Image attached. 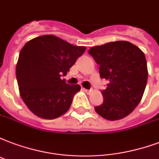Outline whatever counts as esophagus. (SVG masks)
Listing matches in <instances>:
<instances>
[{
    "label": "esophagus",
    "instance_id": "1",
    "mask_svg": "<svg viewBox=\"0 0 159 159\" xmlns=\"http://www.w3.org/2000/svg\"><path fill=\"white\" fill-rule=\"evenodd\" d=\"M83 90H84V92L85 93H87V94H89V93L90 92H92V89H84V88H83Z\"/></svg>",
    "mask_w": 159,
    "mask_h": 159
}]
</instances>
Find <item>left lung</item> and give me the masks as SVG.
Instances as JSON below:
<instances>
[{
	"mask_svg": "<svg viewBox=\"0 0 159 159\" xmlns=\"http://www.w3.org/2000/svg\"><path fill=\"white\" fill-rule=\"evenodd\" d=\"M100 65L101 79L109 81L103 103L95 111L109 120H120L132 112L142 100L148 81L145 55L134 44L126 41L111 42L90 48L88 52Z\"/></svg>",
	"mask_w": 159,
	"mask_h": 159,
	"instance_id": "1",
	"label": "left lung"
}]
</instances>
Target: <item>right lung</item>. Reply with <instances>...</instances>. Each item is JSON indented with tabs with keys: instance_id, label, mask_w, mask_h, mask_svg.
<instances>
[{
	"instance_id": "1",
	"label": "right lung",
	"mask_w": 159,
	"mask_h": 159,
	"mask_svg": "<svg viewBox=\"0 0 159 159\" xmlns=\"http://www.w3.org/2000/svg\"><path fill=\"white\" fill-rule=\"evenodd\" d=\"M86 48L75 46L53 35H43L25 44L16 75L21 99L39 117L55 119L70 109L79 84H66L65 76Z\"/></svg>"
}]
</instances>
